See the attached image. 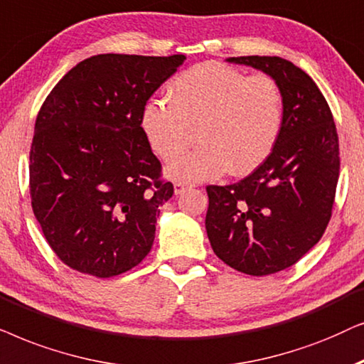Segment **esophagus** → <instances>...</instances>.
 <instances>
[{
    "mask_svg": "<svg viewBox=\"0 0 364 364\" xmlns=\"http://www.w3.org/2000/svg\"><path fill=\"white\" fill-rule=\"evenodd\" d=\"M188 188H190V186H188L186 183H179V181H176V183H174V185H173L174 195H181V193L185 191V190H188Z\"/></svg>",
    "mask_w": 364,
    "mask_h": 364,
    "instance_id": "1",
    "label": "esophagus"
}]
</instances>
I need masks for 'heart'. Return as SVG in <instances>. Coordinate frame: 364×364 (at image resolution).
Here are the masks:
<instances>
[{
  "label": "heart",
  "instance_id": "b5f03b06",
  "mask_svg": "<svg viewBox=\"0 0 364 364\" xmlns=\"http://www.w3.org/2000/svg\"><path fill=\"white\" fill-rule=\"evenodd\" d=\"M166 101H149L141 129L149 146L173 159L198 126L202 144L166 168L179 183L215 179L226 173L246 174L273 151L283 128V95L273 77L246 76L221 63H201L178 75L166 88Z\"/></svg>",
  "mask_w": 364,
  "mask_h": 364
}]
</instances>
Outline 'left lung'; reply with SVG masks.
Here are the masks:
<instances>
[{
	"instance_id": "left-lung-1",
	"label": "left lung",
	"mask_w": 364,
	"mask_h": 364,
	"mask_svg": "<svg viewBox=\"0 0 364 364\" xmlns=\"http://www.w3.org/2000/svg\"><path fill=\"white\" fill-rule=\"evenodd\" d=\"M278 83L283 128L273 151L250 176L208 186L206 232L228 266L251 276L293 266L326 230L340 176V143L331 109L316 83L278 56H238Z\"/></svg>"
}]
</instances>
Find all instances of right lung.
I'll return each instance as SVG.
<instances>
[{"instance_id": "right-lung-1", "label": "right lung", "mask_w": 364, "mask_h": 364, "mask_svg": "<svg viewBox=\"0 0 364 364\" xmlns=\"http://www.w3.org/2000/svg\"><path fill=\"white\" fill-rule=\"evenodd\" d=\"M185 55H96L51 90L30 153L31 205L63 263L111 278L151 250L156 216L173 196L141 129L151 95Z\"/></svg>"}]
</instances>
